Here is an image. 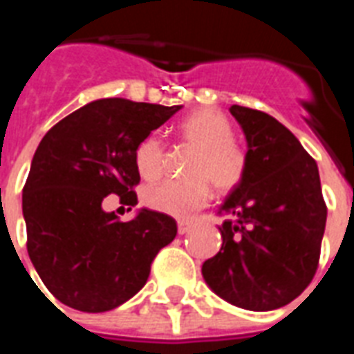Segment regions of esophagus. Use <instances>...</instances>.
<instances>
[{
    "instance_id": "1",
    "label": "esophagus",
    "mask_w": 354,
    "mask_h": 354,
    "mask_svg": "<svg viewBox=\"0 0 354 354\" xmlns=\"http://www.w3.org/2000/svg\"><path fill=\"white\" fill-rule=\"evenodd\" d=\"M189 230H191V222L178 221V233H180V235H185Z\"/></svg>"
}]
</instances>
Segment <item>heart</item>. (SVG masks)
<instances>
[{
    "label": "heart",
    "mask_w": 354,
    "mask_h": 354,
    "mask_svg": "<svg viewBox=\"0 0 354 354\" xmlns=\"http://www.w3.org/2000/svg\"><path fill=\"white\" fill-rule=\"evenodd\" d=\"M183 147L193 149L185 161L183 180H161L143 189V204L163 215L185 218L209 198V185L216 193H230L246 171V156L233 141V127L224 113L202 108L183 119L176 128ZM167 149L158 136H147L136 149V167L147 180L165 169Z\"/></svg>",
    "instance_id": "heart-1"
}]
</instances>
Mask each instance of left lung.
I'll return each mask as SVG.
<instances>
[{
    "label": "left lung",
    "mask_w": 354,
    "mask_h": 354,
    "mask_svg": "<svg viewBox=\"0 0 354 354\" xmlns=\"http://www.w3.org/2000/svg\"><path fill=\"white\" fill-rule=\"evenodd\" d=\"M230 112L246 138V171L222 204V248L202 275L235 307L274 310L296 299L318 268L327 221L318 165L272 115L239 104Z\"/></svg>",
    "instance_id": "obj_1"
}]
</instances>
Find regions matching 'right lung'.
I'll return each mask as SVG.
<instances>
[{
    "mask_svg": "<svg viewBox=\"0 0 354 354\" xmlns=\"http://www.w3.org/2000/svg\"><path fill=\"white\" fill-rule=\"evenodd\" d=\"M182 106L97 99L57 122L38 145L21 209L27 252L58 301L106 313L145 286L150 264L176 236V221L139 209L119 222L102 209L108 194L138 204L136 149Z\"/></svg>",
    "mask_w": 354,
    "mask_h": 354,
    "instance_id": "obj_1",
    "label": "right lung"
}]
</instances>
